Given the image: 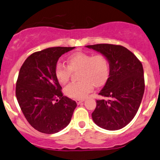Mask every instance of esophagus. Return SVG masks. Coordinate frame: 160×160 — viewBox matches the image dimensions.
Here are the masks:
<instances>
[{
    "mask_svg": "<svg viewBox=\"0 0 160 160\" xmlns=\"http://www.w3.org/2000/svg\"><path fill=\"white\" fill-rule=\"evenodd\" d=\"M84 101V99H82V100H76V103H77V104H80V103H82Z\"/></svg>",
    "mask_w": 160,
    "mask_h": 160,
    "instance_id": "esophagus-1",
    "label": "esophagus"
}]
</instances>
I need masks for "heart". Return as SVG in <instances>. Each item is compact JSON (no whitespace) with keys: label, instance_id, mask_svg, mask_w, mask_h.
<instances>
[{"label":"heart","instance_id":"obj_1","mask_svg":"<svg viewBox=\"0 0 160 160\" xmlns=\"http://www.w3.org/2000/svg\"><path fill=\"white\" fill-rule=\"evenodd\" d=\"M68 66L58 62L55 67V75L62 84L69 82L72 71H79V82L70 84L65 89V94L70 98L82 99L95 88L103 86L109 75V62L101 53L77 52L70 55L68 59Z\"/></svg>","mask_w":160,"mask_h":160}]
</instances>
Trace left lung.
<instances>
[{"label": "left lung", "instance_id": "1", "mask_svg": "<svg viewBox=\"0 0 160 160\" xmlns=\"http://www.w3.org/2000/svg\"><path fill=\"white\" fill-rule=\"evenodd\" d=\"M86 47L106 56L109 62V78L98 93L108 100H97L92 113L93 121L104 129H121L132 121L142 101L145 90L142 63L121 45L97 44Z\"/></svg>", "mask_w": 160, "mask_h": 160}]
</instances>
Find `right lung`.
<instances>
[{"instance_id": "right-lung-1", "label": "right lung", "mask_w": 160, "mask_h": 160, "mask_svg": "<svg viewBox=\"0 0 160 160\" xmlns=\"http://www.w3.org/2000/svg\"><path fill=\"white\" fill-rule=\"evenodd\" d=\"M75 47H53L30 55L22 67L16 83V97L27 121L35 129L54 134L71 121L76 102L64 96L55 75L62 54Z\"/></svg>"}]
</instances>
